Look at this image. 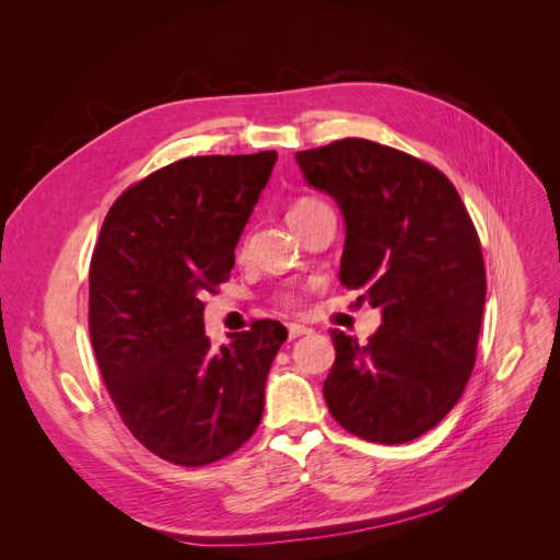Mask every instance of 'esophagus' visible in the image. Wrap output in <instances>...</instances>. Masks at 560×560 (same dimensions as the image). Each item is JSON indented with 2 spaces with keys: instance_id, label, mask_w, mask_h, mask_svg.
<instances>
[{
  "instance_id": "esophagus-1",
  "label": "esophagus",
  "mask_w": 560,
  "mask_h": 560,
  "mask_svg": "<svg viewBox=\"0 0 560 560\" xmlns=\"http://www.w3.org/2000/svg\"><path fill=\"white\" fill-rule=\"evenodd\" d=\"M287 331H290V338H299L303 334H308L311 329L303 327V325H296V322H290V325H287Z\"/></svg>"
}]
</instances>
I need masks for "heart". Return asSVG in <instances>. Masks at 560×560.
Here are the masks:
<instances>
[{"label": "heart", "instance_id": "heart-1", "mask_svg": "<svg viewBox=\"0 0 560 560\" xmlns=\"http://www.w3.org/2000/svg\"><path fill=\"white\" fill-rule=\"evenodd\" d=\"M319 208H325V202H319V200H315V198H301V200H296L294 206L290 208V212H287V222H296V219H303V217H308V214H313L315 210H319ZM282 303H290V299L287 296H282Z\"/></svg>", "mask_w": 560, "mask_h": 560}]
</instances>
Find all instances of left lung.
<instances>
[{"mask_svg":"<svg viewBox=\"0 0 560 560\" xmlns=\"http://www.w3.org/2000/svg\"><path fill=\"white\" fill-rule=\"evenodd\" d=\"M303 177L343 212L341 278L381 308L369 343L334 329L329 413L350 434L406 444L432 430L477 360L486 270L477 229L434 165L371 140L296 151Z\"/></svg>","mask_w":560,"mask_h":560,"instance_id":"8db88e82","label":"left lung"}]
</instances>
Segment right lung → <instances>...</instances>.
<instances>
[{"instance_id": "1", "label": "right lung", "mask_w": 560, "mask_h": 560, "mask_svg": "<svg viewBox=\"0 0 560 560\" xmlns=\"http://www.w3.org/2000/svg\"><path fill=\"white\" fill-rule=\"evenodd\" d=\"M276 161V151L182 159L126 189L100 229L89 278L95 360L126 428L167 463L222 460L261 422L287 329L259 319L214 348L200 299L226 282Z\"/></svg>"}]
</instances>
